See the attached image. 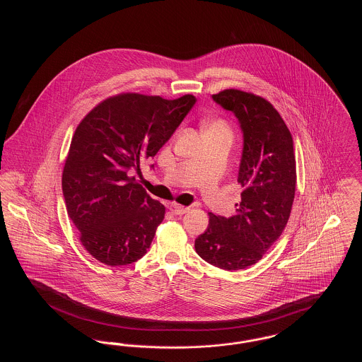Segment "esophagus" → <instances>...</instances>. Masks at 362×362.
I'll return each instance as SVG.
<instances>
[{
	"label": "esophagus",
	"instance_id": "34e87169",
	"mask_svg": "<svg viewBox=\"0 0 362 362\" xmlns=\"http://www.w3.org/2000/svg\"><path fill=\"white\" fill-rule=\"evenodd\" d=\"M170 210L173 211V214H176V216H182V214H185V213L189 211V207L182 206V205H177V204H173V205L170 206Z\"/></svg>",
	"mask_w": 362,
	"mask_h": 362
}]
</instances>
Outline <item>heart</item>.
Returning a JSON list of instances; mask_svg holds the SVG:
<instances>
[{
    "mask_svg": "<svg viewBox=\"0 0 362 362\" xmlns=\"http://www.w3.org/2000/svg\"><path fill=\"white\" fill-rule=\"evenodd\" d=\"M206 127H213V129H221V130H226V132H228V127L225 126L223 122H213V123H209Z\"/></svg>",
    "mask_w": 362,
    "mask_h": 362,
    "instance_id": "obj_1",
    "label": "heart"
}]
</instances>
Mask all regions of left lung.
Here are the masks:
<instances>
[{
	"instance_id": "obj_1",
	"label": "left lung",
	"mask_w": 362,
	"mask_h": 362,
	"mask_svg": "<svg viewBox=\"0 0 362 362\" xmlns=\"http://www.w3.org/2000/svg\"><path fill=\"white\" fill-rule=\"evenodd\" d=\"M211 98L233 112L240 124L238 182L244 189L235 216L209 214V226L195 239V251L207 263L233 272L260 260L288 224L296 191V158L292 134L267 100L238 89Z\"/></svg>"
}]
</instances>
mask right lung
Masks as SVG:
<instances>
[{"label": "right lung", "mask_w": 362, "mask_h": 362, "mask_svg": "<svg viewBox=\"0 0 362 362\" xmlns=\"http://www.w3.org/2000/svg\"><path fill=\"white\" fill-rule=\"evenodd\" d=\"M197 102L122 93L98 104L71 138L62 192L86 251L107 266L142 258L165 207L136 182L139 163L155 157ZM153 167V165H152Z\"/></svg>", "instance_id": "obj_1"}]
</instances>
